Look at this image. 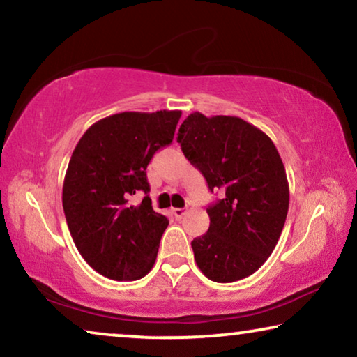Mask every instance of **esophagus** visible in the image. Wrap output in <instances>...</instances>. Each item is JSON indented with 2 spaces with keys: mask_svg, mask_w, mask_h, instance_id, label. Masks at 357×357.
<instances>
[{
  "mask_svg": "<svg viewBox=\"0 0 357 357\" xmlns=\"http://www.w3.org/2000/svg\"><path fill=\"white\" fill-rule=\"evenodd\" d=\"M172 213H173L174 217H176V219H183L184 214H185V211L183 208H173Z\"/></svg>",
  "mask_w": 357,
  "mask_h": 357,
  "instance_id": "esophagus-1",
  "label": "esophagus"
}]
</instances>
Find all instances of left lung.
Returning a JSON list of instances; mask_svg holds the SVG:
<instances>
[{"instance_id":"8db88e82","label":"left lung","mask_w":357,"mask_h":357,"mask_svg":"<svg viewBox=\"0 0 357 357\" xmlns=\"http://www.w3.org/2000/svg\"><path fill=\"white\" fill-rule=\"evenodd\" d=\"M184 155L225 198L209 206V229L192 241L209 280L236 282L261 268L285 225L289 187L273 140L238 116L193 112L178 132Z\"/></svg>"}]
</instances>
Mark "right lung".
<instances>
[{"mask_svg":"<svg viewBox=\"0 0 357 357\" xmlns=\"http://www.w3.org/2000/svg\"><path fill=\"white\" fill-rule=\"evenodd\" d=\"M181 110L123 112L99 119L72 153L63 184V209L70 236L94 271L132 282L155 263L168 225L146 195V167L157 149L173 142Z\"/></svg>","mask_w":357,"mask_h":357,"instance_id":"add662e5","label":"right lung"}]
</instances>
